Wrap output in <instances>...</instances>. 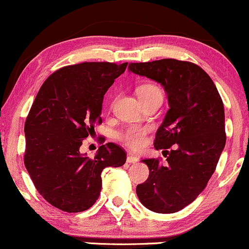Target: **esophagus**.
Masks as SVG:
<instances>
[{
    "mask_svg": "<svg viewBox=\"0 0 249 249\" xmlns=\"http://www.w3.org/2000/svg\"><path fill=\"white\" fill-rule=\"evenodd\" d=\"M137 161H139V157H136V156L129 155L127 157V162H129V164H135V162Z\"/></svg>",
    "mask_w": 249,
    "mask_h": 249,
    "instance_id": "34e87169",
    "label": "esophagus"
}]
</instances>
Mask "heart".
I'll list each match as a JSON object with an SVG mask.
<instances>
[{
	"label": "heart",
	"mask_w": 249,
	"mask_h": 249,
	"mask_svg": "<svg viewBox=\"0 0 249 249\" xmlns=\"http://www.w3.org/2000/svg\"><path fill=\"white\" fill-rule=\"evenodd\" d=\"M137 94H139L140 99L142 101L149 100L153 97H162L161 90L158 87L153 84H144L137 89ZM145 135L146 130L143 128L139 127H131L127 129L124 133L120 135L121 140L127 144L131 149H141L145 143Z\"/></svg>",
	"instance_id": "heart-1"
}]
</instances>
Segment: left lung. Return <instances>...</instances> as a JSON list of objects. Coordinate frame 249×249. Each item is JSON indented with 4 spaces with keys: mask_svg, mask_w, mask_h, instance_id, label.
<instances>
[{
    "mask_svg": "<svg viewBox=\"0 0 249 249\" xmlns=\"http://www.w3.org/2000/svg\"><path fill=\"white\" fill-rule=\"evenodd\" d=\"M128 69L162 85L170 106L155 140V148L166 151L167 164L142 160L150 173L137 185V196L149 210L177 213L203 192L225 146L222 98L210 76L192 62L162 59Z\"/></svg>",
    "mask_w": 249,
    "mask_h": 249,
    "instance_id": "left-lung-1",
    "label": "left lung"
}]
</instances>
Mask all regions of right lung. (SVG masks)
Returning a JSON list of instances; mask_svg holds the SVG:
<instances>
[{
    "instance_id": "obj_1",
    "label": "right lung",
    "mask_w": 249,
    "mask_h": 249,
    "mask_svg": "<svg viewBox=\"0 0 249 249\" xmlns=\"http://www.w3.org/2000/svg\"><path fill=\"white\" fill-rule=\"evenodd\" d=\"M127 64L63 67L46 79L33 101L24 127V164L39 194L57 209L88 210L100 195L104 168L125 162V151L114 143L101 145L93 158L79 148L101 124L104 96Z\"/></svg>"
}]
</instances>
